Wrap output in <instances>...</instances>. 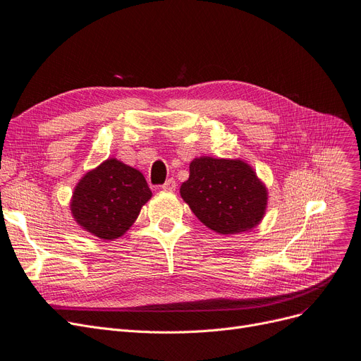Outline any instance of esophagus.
Instances as JSON below:
<instances>
[{
  "instance_id": "obj_1",
  "label": "esophagus",
  "mask_w": 361,
  "mask_h": 361,
  "mask_svg": "<svg viewBox=\"0 0 361 361\" xmlns=\"http://www.w3.org/2000/svg\"><path fill=\"white\" fill-rule=\"evenodd\" d=\"M161 188H163L164 191H169V192L175 191L176 190V180L175 179H169V180H166V183L163 186H161Z\"/></svg>"
}]
</instances>
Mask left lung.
I'll use <instances>...</instances> for the list:
<instances>
[{
    "label": "left lung",
    "instance_id": "1",
    "mask_svg": "<svg viewBox=\"0 0 361 361\" xmlns=\"http://www.w3.org/2000/svg\"><path fill=\"white\" fill-rule=\"evenodd\" d=\"M180 197L206 227L219 234L252 230L267 206V188L242 159H192Z\"/></svg>",
    "mask_w": 361,
    "mask_h": 361
}]
</instances>
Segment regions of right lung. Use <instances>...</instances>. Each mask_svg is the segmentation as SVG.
<instances>
[{
	"label": "right lung",
	"mask_w": 361,
	"mask_h": 361,
	"mask_svg": "<svg viewBox=\"0 0 361 361\" xmlns=\"http://www.w3.org/2000/svg\"><path fill=\"white\" fill-rule=\"evenodd\" d=\"M152 197L139 170L109 158L86 173L73 192L70 209L79 226L97 238H121Z\"/></svg>",
	"instance_id": "add662e5"
}]
</instances>
